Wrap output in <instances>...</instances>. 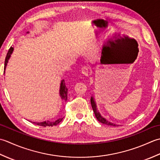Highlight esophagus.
<instances>
[{
  "instance_id": "esophagus-1",
  "label": "esophagus",
  "mask_w": 160,
  "mask_h": 160,
  "mask_svg": "<svg viewBox=\"0 0 160 160\" xmlns=\"http://www.w3.org/2000/svg\"><path fill=\"white\" fill-rule=\"evenodd\" d=\"M81 73H82L84 76L88 77L90 73V69L88 66H85L81 68Z\"/></svg>"
}]
</instances>
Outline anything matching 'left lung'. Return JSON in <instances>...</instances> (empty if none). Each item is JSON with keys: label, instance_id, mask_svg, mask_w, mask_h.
<instances>
[{"label": "left lung", "instance_id": "obj_1", "mask_svg": "<svg viewBox=\"0 0 160 160\" xmlns=\"http://www.w3.org/2000/svg\"><path fill=\"white\" fill-rule=\"evenodd\" d=\"M90 102H91V105H92V109H93V111L94 112V115H95L96 118L97 119V120L101 123H103V124H106L108 126H117V125L116 124H114V123L110 122H108L106 119H104L103 117H102L101 116V115L99 114V112L97 111V106H96V103L94 102V101L92 97H91V99H90Z\"/></svg>", "mask_w": 160, "mask_h": 160}]
</instances>
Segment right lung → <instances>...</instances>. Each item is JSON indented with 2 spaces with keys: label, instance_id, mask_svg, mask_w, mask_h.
Listing matches in <instances>:
<instances>
[{
  "label": "right lung",
  "instance_id": "add662e5",
  "mask_svg": "<svg viewBox=\"0 0 160 160\" xmlns=\"http://www.w3.org/2000/svg\"><path fill=\"white\" fill-rule=\"evenodd\" d=\"M13 50H14V48H10L8 50V52L7 54V56H6L5 58V66H4V72H5V68L7 66V64H8V62L9 57H10L11 54L13 52ZM60 96L61 97L62 99H65V100H67L68 98V88L66 87V84H65V81L64 79H63L61 81V86H60ZM63 118H59L56 121H47V122H33L34 123L38 126H43V127H47V126H56L57 124H58L61 121L62 119Z\"/></svg>",
  "mask_w": 160,
  "mask_h": 160
}]
</instances>
